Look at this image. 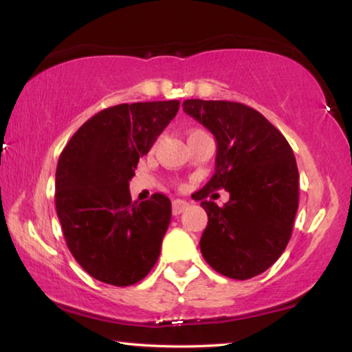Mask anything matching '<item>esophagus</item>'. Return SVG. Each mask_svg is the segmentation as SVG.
<instances>
[{
  "instance_id": "esophagus-1",
  "label": "esophagus",
  "mask_w": 352,
  "mask_h": 352,
  "mask_svg": "<svg viewBox=\"0 0 352 352\" xmlns=\"http://www.w3.org/2000/svg\"><path fill=\"white\" fill-rule=\"evenodd\" d=\"M187 208H189V204H187L186 200H179V199H177V200L173 201V214H175V216L181 214L182 211L187 210Z\"/></svg>"
}]
</instances>
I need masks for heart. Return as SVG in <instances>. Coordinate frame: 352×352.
I'll use <instances>...</instances> for the list:
<instances>
[{
  "label": "heart",
  "mask_w": 352,
  "mask_h": 352,
  "mask_svg": "<svg viewBox=\"0 0 352 352\" xmlns=\"http://www.w3.org/2000/svg\"><path fill=\"white\" fill-rule=\"evenodd\" d=\"M194 133H199V131H194ZM194 133H192V134H194Z\"/></svg>",
  "instance_id": "obj_1"
}]
</instances>
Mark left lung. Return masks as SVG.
<instances>
[{"mask_svg":"<svg viewBox=\"0 0 352 352\" xmlns=\"http://www.w3.org/2000/svg\"><path fill=\"white\" fill-rule=\"evenodd\" d=\"M182 107L218 144L213 177L192 195L208 214L201 254L229 278L259 276L280 258L292 237L300 175L290 144L245 104L187 99ZM219 188L231 194L224 207L206 200Z\"/></svg>","mask_w":352,"mask_h":352,"instance_id":"8db88e82","label":"left lung"}]
</instances>
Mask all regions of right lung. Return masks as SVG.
<instances>
[{"label": "right lung", "mask_w": 352, "mask_h": 352, "mask_svg": "<svg viewBox=\"0 0 352 352\" xmlns=\"http://www.w3.org/2000/svg\"><path fill=\"white\" fill-rule=\"evenodd\" d=\"M179 110V100L120 104L81 124L56 170V211L81 267L115 287L138 283L160 256L171 201H133L129 181Z\"/></svg>", "instance_id": "right-lung-1"}]
</instances>
